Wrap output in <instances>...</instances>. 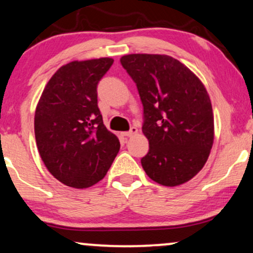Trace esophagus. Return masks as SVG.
Returning a JSON list of instances; mask_svg holds the SVG:
<instances>
[{
    "label": "esophagus",
    "instance_id": "esophagus-1",
    "mask_svg": "<svg viewBox=\"0 0 253 253\" xmlns=\"http://www.w3.org/2000/svg\"><path fill=\"white\" fill-rule=\"evenodd\" d=\"M136 133H137V128H136V127H130V129L128 130V132H124V133H121V135H123V136H126V137H130V136L135 135Z\"/></svg>",
    "mask_w": 253,
    "mask_h": 253
}]
</instances>
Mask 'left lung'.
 Masks as SVG:
<instances>
[{"label":"left lung","instance_id":"1","mask_svg":"<svg viewBox=\"0 0 253 253\" xmlns=\"http://www.w3.org/2000/svg\"><path fill=\"white\" fill-rule=\"evenodd\" d=\"M143 106L142 132L149 150L146 174L162 185L189 181L206 165L213 142V116L202 83L187 66L166 55L121 57Z\"/></svg>","mask_w":253,"mask_h":253}]
</instances>
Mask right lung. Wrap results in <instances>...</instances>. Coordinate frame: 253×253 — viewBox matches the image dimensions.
<instances>
[{
  "instance_id": "obj_1",
  "label": "right lung",
  "mask_w": 253,
  "mask_h": 253,
  "mask_svg": "<svg viewBox=\"0 0 253 253\" xmlns=\"http://www.w3.org/2000/svg\"><path fill=\"white\" fill-rule=\"evenodd\" d=\"M112 58L71 62L51 77L35 113V136L44 165L78 189L103 180L120 149L98 107L99 82Z\"/></svg>"
}]
</instances>
